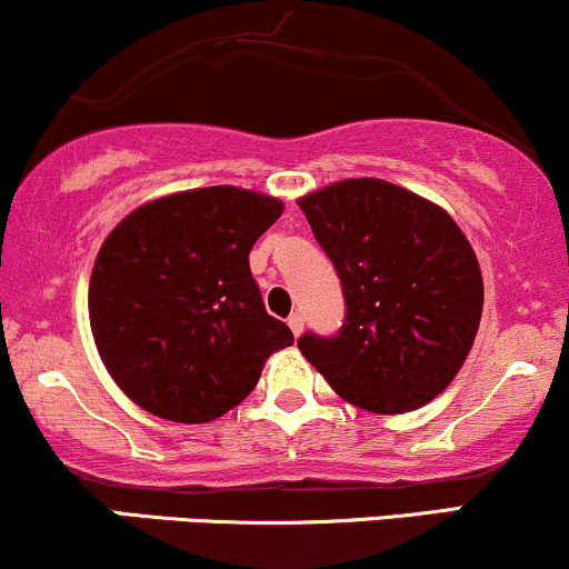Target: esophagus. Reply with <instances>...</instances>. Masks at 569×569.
Instances as JSON below:
<instances>
[{
    "instance_id": "obj_1",
    "label": "esophagus",
    "mask_w": 569,
    "mask_h": 569,
    "mask_svg": "<svg viewBox=\"0 0 569 569\" xmlns=\"http://www.w3.org/2000/svg\"><path fill=\"white\" fill-rule=\"evenodd\" d=\"M303 313L300 311H296V313H290V319H287V325H290V330H292V336H300V332H303Z\"/></svg>"
}]
</instances>
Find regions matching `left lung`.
<instances>
[{"instance_id": "left-lung-1", "label": "left lung", "mask_w": 569, "mask_h": 569, "mask_svg": "<svg viewBox=\"0 0 569 569\" xmlns=\"http://www.w3.org/2000/svg\"><path fill=\"white\" fill-rule=\"evenodd\" d=\"M336 266L346 317L336 336L298 349L351 405L383 416L442 393L469 357L482 317V271L442 207L378 178L300 199Z\"/></svg>"}]
</instances>
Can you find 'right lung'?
I'll return each instance as SVG.
<instances>
[{"instance_id":"right-lung-1","label":"right lung","mask_w":569,"mask_h":569,"mask_svg":"<svg viewBox=\"0 0 569 569\" xmlns=\"http://www.w3.org/2000/svg\"><path fill=\"white\" fill-rule=\"evenodd\" d=\"M282 216L266 193L210 186L130 212L90 277V327L106 370L132 402L176 423H207L256 389L290 327L266 311L250 250Z\"/></svg>"}]
</instances>
